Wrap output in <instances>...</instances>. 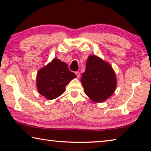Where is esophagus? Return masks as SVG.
Listing matches in <instances>:
<instances>
[{
    "label": "esophagus",
    "instance_id": "esophagus-1",
    "mask_svg": "<svg viewBox=\"0 0 151 151\" xmlns=\"http://www.w3.org/2000/svg\"><path fill=\"white\" fill-rule=\"evenodd\" d=\"M75 75H76V76H77V78H80L81 76V73L78 72V71H76V72H75Z\"/></svg>",
    "mask_w": 151,
    "mask_h": 151
}]
</instances>
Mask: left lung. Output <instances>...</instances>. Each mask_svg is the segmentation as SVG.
Returning a JSON list of instances; mask_svg holds the SVG:
<instances>
[{"label":"left lung","instance_id":"8db88e82","mask_svg":"<svg viewBox=\"0 0 151 151\" xmlns=\"http://www.w3.org/2000/svg\"><path fill=\"white\" fill-rule=\"evenodd\" d=\"M81 81L85 94L96 103L108 99L116 87V75L112 66L95 55L88 57Z\"/></svg>","mask_w":151,"mask_h":151}]
</instances>
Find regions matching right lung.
Listing matches in <instances>:
<instances>
[{"mask_svg":"<svg viewBox=\"0 0 151 151\" xmlns=\"http://www.w3.org/2000/svg\"><path fill=\"white\" fill-rule=\"evenodd\" d=\"M76 77L66 63L55 58L38 72L37 90L46 99L52 100L63 94L65 86Z\"/></svg>","mask_w":151,"mask_h":151,"instance_id":"add662e5","label":"right lung"}]
</instances>
